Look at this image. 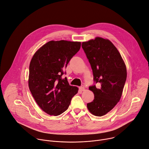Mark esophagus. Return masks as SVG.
I'll return each instance as SVG.
<instances>
[{
  "instance_id": "1",
  "label": "esophagus",
  "mask_w": 149,
  "mask_h": 149,
  "mask_svg": "<svg viewBox=\"0 0 149 149\" xmlns=\"http://www.w3.org/2000/svg\"><path fill=\"white\" fill-rule=\"evenodd\" d=\"M79 90L80 91H84L85 90V88H84V87L83 86H81V87H79Z\"/></svg>"
}]
</instances>
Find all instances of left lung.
I'll use <instances>...</instances> for the list:
<instances>
[{"label":"left lung","instance_id":"obj_1","mask_svg":"<svg viewBox=\"0 0 149 149\" xmlns=\"http://www.w3.org/2000/svg\"><path fill=\"white\" fill-rule=\"evenodd\" d=\"M90 63L96 85L89 87L94 93L93 102L87 103L88 111L102 116L111 111L119 101L127 79L125 64L119 52L107 39L96 37L82 43Z\"/></svg>","mask_w":149,"mask_h":149}]
</instances>
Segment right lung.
<instances>
[{
    "label": "right lung",
    "instance_id": "right-lung-1",
    "mask_svg": "<svg viewBox=\"0 0 149 149\" xmlns=\"http://www.w3.org/2000/svg\"><path fill=\"white\" fill-rule=\"evenodd\" d=\"M81 42L50 41L33 56L29 67V86L41 109L50 115H59L68 108L78 88L62 78L71 58L79 51Z\"/></svg>",
    "mask_w": 149,
    "mask_h": 149
}]
</instances>
